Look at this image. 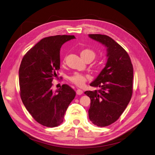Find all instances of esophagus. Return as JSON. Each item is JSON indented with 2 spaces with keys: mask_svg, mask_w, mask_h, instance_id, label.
I'll list each match as a JSON object with an SVG mask.
<instances>
[{
  "mask_svg": "<svg viewBox=\"0 0 155 155\" xmlns=\"http://www.w3.org/2000/svg\"><path fill=\"white\" fill-rule=\"evenodd\" d=\"M83 92V91L82 90H81V89H78V90L76 91V94L78 95H81Z\"/></svg>",
  "mask_w": 155,
  "mask_h": 155,
  "instance_id": "34e87169",
  "label": "esophagus"
}]
</instances>
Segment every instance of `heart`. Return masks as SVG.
Returning <instances> with one entry per match:
<instances>
[{"label":"heart","instance_id":"1","mask_svg":"<svg viewBox=\"0 0 155 155\" xmlns=\"http://www.w3.org/2000/svg\"><path fill=\"white\" fill-rule=\"evenodd\" d=\"M80 55L81 58L85 61L88 59H91L92 60H93L96 56L94 51L88 48L83 49L80 51ZM89 78H90L89 75L75 72L72 76L68 77V79L70 82H72L74 85L78 87H82L85 85V82Z\"/></svg>","mask_w":155,"mask_h":155}]
</instances>
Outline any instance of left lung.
I'll list each match as a JSON object with an SVG mask.
<instances>
[{
    "instance_id": "8db88e82",
    "label": "left lung",
    "mask_w": 155,
    "mask_h": 155,
    "mask_svg": "<svg viewBox=\"0 0 155 155\" xmlns=\"http://www.w3.org/2000/svg\"><path fill=\"white\" fill-rule=\"evenodd\" d=\"M89 37L107 47L105 67L90 85L100 90L88 91L91 98L89 119L98 127L110 125L122 114L133 94V67L127 52L111 37L89 34Z\"/></svg>"
}]
</instances>
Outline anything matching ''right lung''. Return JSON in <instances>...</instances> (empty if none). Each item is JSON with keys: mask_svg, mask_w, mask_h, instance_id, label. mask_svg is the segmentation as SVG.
Masks as SVG:
<instances>
[{"mask_svg": "<svg viewBox=\"0 0 155 155\" xmlns=\"http://www.w3.org/2000/svg\"><path fill=\"white\" fill-rule=\"evenodd\" d=\"M74 35L45 37L24 55L18 70L20 95L23 104L37 122L54 127L63 121L76 92L64 84L55 92L52 81L60 68V49Z\"/></svg>", "mask_w": 155, "mask_h": 155, "instance_id": "right-lung-1", "label": "right lung"}]
</instances>
